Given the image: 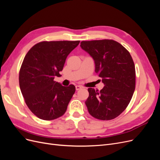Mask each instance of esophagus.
<instances>
[{"instance_id":"34e87169","label":"esophagus","mask_w":160,"mask_h":160,"mask_svg":"<svg viewBox=\"0 0 160 160\" xmlns=\"http://www.w3.org/2000/svg\"><path fill=\"white\" fill-rule=\"evenodd\" d=\"M82 88L81 86H79V85H76L75 86V89H76V90L77 91H78V90H79V89H81Z\"/></svg>"}]
</instances>
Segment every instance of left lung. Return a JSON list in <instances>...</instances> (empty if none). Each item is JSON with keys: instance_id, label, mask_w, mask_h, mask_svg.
<instances>
[{"instance_id": "8db88e82", "label": "left lung", "mask_w": 160, "mask_h": 160, "mask_svg": "<svg viewBox=\"0 0 160 160\" xmlns=\"http://www.w3.org/2000/svg\"><path fill=\"white\" fill-rule=\"evenodd\" d=\"M81 47L93 58L95 71L105 86L99 91L89 88L85 101L89 114L101 120L117 118L126 109L135 88V69L132 56L113 40L82 41Z\"/></svg>"}]
</instances>
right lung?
Wrapping results in <instances>:
<instances>
[{
    "mask_svg": "<svg viewBox=\"0 0 160 160\" xmlns=\"http://www.w3.org/2000/svg\"><path fill=\"white\" fill-rule=\"evenodd\" d=\"M79 41H42L25 55L19 71V85L31 112L43 120L63 115L75 93V87H64L54 81L62 70L67 56Z\"/></svg>",
    "mask_w": 160,
    "mask_h": 160,
    "instance_id": "1",
    "label": "right lung"
}]
</instances>
